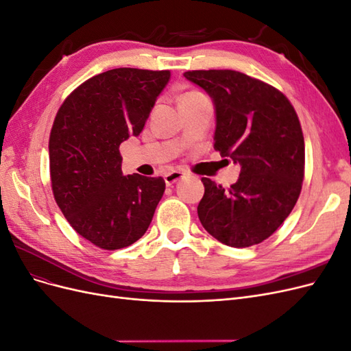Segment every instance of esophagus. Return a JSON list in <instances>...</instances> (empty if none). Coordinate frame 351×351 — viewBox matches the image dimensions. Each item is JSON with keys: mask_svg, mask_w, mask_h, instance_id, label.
Instances as JSON below:
<instances>
[{"mask_svg": "<svg viewBox=\"0 0 351 351\" xmlns=\"http://www.w3.org/2000/svg\"><path fill=\"white\" fill-rule=\"evenodd\" d=\"M184 176H186V173H183V171H178V169H174V171L165 174V177H164V180H165V184H167V186H173L174 183H177V182H178V180L184 178Z\"/></svg>", "mask_w": 351, "mask_h": 351, "instance_id": "obj_1", "label": "esophagus"}]
</instances>
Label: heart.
<instances>
[{
  "instance_id": "heart-1",
  "label": "heart",
  "mask_w": 351,
  "mask_h": 351,
  "mask_svg": "<svg viewBox=\"0 0 351 351\" xmlns=\"http://www.w3.org/2000/svg\"><path fill=\"white\" fill-rule=\"evenodd\" d=\"M190 93H193V92H190Z\"/></svg>"
}]
</instances>
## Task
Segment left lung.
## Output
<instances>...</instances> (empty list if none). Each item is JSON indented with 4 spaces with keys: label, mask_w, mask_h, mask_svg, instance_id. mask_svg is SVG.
Segmentation results:
<instances>
[{
    "label": "left lung",
    "mask_w": 351,
    "mask_h": 351,
    "mask_svg": "<svg viewBox=\"0 0 351 351\" xmlns=\"http://www.w3.org/2000/svg\"><path fill=\"white\" fill-rule=\"evenodd\" d=\"M184 77L215 105V151L239 162L230 189L202 178V226L231 247L262 243L290 215L304 177L302 125L285 95L234 70H192Z\"/></svg>",
    "instance_id": "1"
}]
</instances>
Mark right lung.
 Segmentation results:
<instances>
[{
    "instance_id": "obj_1",
    "label": "right lung",
    "mask_w": 351,
    "mask_h": 351,
    "mask_svg": "<svg viewBox=\"0 0 351 351\" xmlns=\"http://www.w3.org/2000/svg\"><path fill=\"white\" fill-rule=\"evenodd\" d=\"M169 76V70H108L74 89L56 115L52 193L69 224L101 249L139 240L164 195L162 177L123 176L120 145L141 134Z\"/></svg>"
}]
</instances>
